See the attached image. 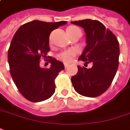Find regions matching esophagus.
Wrapping results in <instances>:
<instances>
[{"instance_id":"34e87169","label":"esophagus","mask_w":130,"mask_h":130,"mask_svg":"<svg viewBox=\"0 0 130 130\" xmlns=\"http://www.w3.org/2000/svg\"><path fill=\"white\" fill-rule=\"evenodd\" d=\"M64 67H65V69H68V67H69V65H68V64H64Z\"/></svg>"}]
</instances>
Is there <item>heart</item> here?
<instances>
[{"mask_svg": "<svg viewBox=\"0 0 130 130\" xmlns=\"http://www.w3.org/2000/svg\"><path fill=\"white\" fill-rule=\"evenodd\" d=\"M79 30V28L75 27V26H71L69 27L67 29V31H77ZM75 55V53L73 51H64V52L61 53L58 55V58L61 59V61H63L65 63H69L72 61L73 57Z\"/></svg>", "mask_w": 130, "mask_h": 130, "instance_id": "heart-1", "label": "heart"}]
</instances>
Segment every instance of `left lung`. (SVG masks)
Instances as JSON below:
<instances>
[{"mask_svg":"<svg viewBox=\"0 0 130 130\" xmlns=\"http://www.w3.org/2000/svg\"><path fill=\"white\" fill-rule=\"evenodd\" d=\"M82 27L86 33V46L79 60L91 63V68L77 66L78 72L71 77L75 91L82 96L95 97L110 87L119 66V44L116 36L96 20L71 22Z\"/></svg>","mask_w":130,"mask_h":130,"instance_id":"1","label":"left lung"}]
</instances>
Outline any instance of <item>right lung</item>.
Wrapping results in <instances>:
<instances>
[{"label": "right lung", "instance_id": "right-lung-1", "mask_svg": "<svg viewBox=\"0 0 130 130\" xmlns=\"http://www.w3.org/2000/svg\"><path fill=\"white\" fill-rule=\"evenodd\" d=\"M66 23L33 20L22 24L13 36L8 51L11 75L19 92L29 101H44L54 94V80L64 69V64L51 57L50 68L45 69L40 66V59L50 51L51 33Z\"/></svg>", "mask_w": 130, "mask_h": 130}]
</instances>
